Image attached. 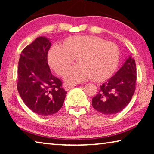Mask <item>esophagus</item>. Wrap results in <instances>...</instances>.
I'll return each instance as SVG.
<instances>
[{
	"label": "esophagus",
	"mask_w": 154,
	"mask_h": 154,
	"mask_svg": "<svg viewBox=\"0 0 154 154\" xmlns=\"http://www.w3.org/2000/svg\"><path fill=\"white\" fill-rule=\"evenodd\" d=\"M75 85H66V84H64V88H65V90H69V89H71V88L75 87Z\"/></svg>",
	"instance_id": "esophagus-1"
}]
</instances>
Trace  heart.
Masks as SVG:
<instances>
[{
  "instance_id": "b5f03b06",
  "label": "heart",
  "mask_w": 154,
  "mask_h": 154,
  "mask_svg": "<svg viewBox=\"0 0 154 154\" xmlns=\"http://www.w3.org/2000/svg\"><path fill=\"white\" fill-rule=\"evenodd\" d=\"M75 57L79 63L67 69L65 81L69 83L90 79L103 81L116 69L120 50L115 43L96 35H74L65 40L63 45L56 44L50 48L48 62L57 73L63 75Z\"/></svg>"
}]
</instances>
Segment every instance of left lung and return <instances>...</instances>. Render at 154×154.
I'll list each match as a JSON object with an SVG mask.
<instances>
[{"mask_svg":"<svg viewBox=\"0 0 154 154\" xmlns=\"http://www.w3.org/2000/svg\"><path fill=\"white\" fill-rule=\"evenodd\" d=\"M135 61L129 57L116 73L100 86V92L92 98L93 108L104 114H115L129 104L135 90Z\"/></svg>","mask_w":154,"mask_h":154,"instance_id":"left-lung-1","label":"left lung"}]
</instances>
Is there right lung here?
<instances>
[{
    "instance_id": "1",
    "label": "right lung",
    "mask_w": 154,
    "mask_h": 154,
    "mask_svg": "<svg viewBox=\"0 0 154 154\" xmlns=\"http://www.w3.org/2000/svg\"><path fill=\"white\" fill-rule=\"evenodd\" d=\"M51 43L38 37L22 50L18 63L17 88L33 112L52 115L62 108L66 94L62 82L50 72L48 53Z\"/></svg>"
}]
</instances>
